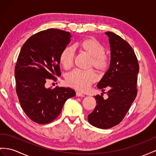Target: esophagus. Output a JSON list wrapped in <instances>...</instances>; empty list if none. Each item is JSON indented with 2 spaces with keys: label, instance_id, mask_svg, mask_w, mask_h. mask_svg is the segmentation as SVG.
Wrapping results in <instances>:
<instances>
[{
  "label": "esophagus",
  "instance_id": "1",
  "mask_svg": "<svg viewBox=\"0 0 156 156\" xmlns=\"http://www.w3.org/2000/svg\"><path fill=\"white\" fill-rule=\"evenodd\" d=\"M76 95L78 97H84L85 96L84 94L81 93V92H79V91H77L76 92Z\"/></svg>",
  "mask_w": 156,
  "mask_h": 156
}]
</instances>
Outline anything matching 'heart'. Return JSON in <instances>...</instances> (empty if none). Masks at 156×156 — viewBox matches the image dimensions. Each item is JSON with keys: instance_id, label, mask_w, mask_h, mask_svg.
Segmentation results:
<instances>
[{"instance_id": "b5f03b06", "label": "heart", "mask_w": 156, "mask_h": 156, "mask_svg": "<svg viewBox=\"0 0 156 156\" xmlns=\"http://www.w3.org/2000/svg\"><path fill=\"white\" fill-rule=\"evenodd\" d=\"M78 47L82 51L91 57L90 66L95 67L99 72L107 70L109 60L105 55V47L97 39L93 37L83 39L79 43ZM74 50L73 47L64 48L59 56V61L65 69H69L73 65ZM97 80V75L93 70H74L66 76L65 81L68 86L73 88L85 91Z\"/></svg>"}]
</instances>
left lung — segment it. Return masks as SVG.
Returning <instances> with one entry per match:
<instances>
[{"label": "left lung", "mask_w": 156, "mask_h": 156, "mask_svg": "<svg viewBox=\"0 0 156 156\" xmlns=\"http://www.w3.org/2000/svg\"><path fill=\"white\" fill-rule=\"evenodd\" d=\"M111 48V62L108 70L98 83V87L108 98L94 96L97 105L87 116L91 125L101 129L116 126L122 121L137 95L138 60L129 43L118 35L107 31Z\"/></svg>", "instance_id": "left-lung-1"}]
</instances>
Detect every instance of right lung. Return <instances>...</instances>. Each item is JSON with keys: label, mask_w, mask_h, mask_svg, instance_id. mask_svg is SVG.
Returning <instances> with one entry per match:
<instances>
[{"label": "right lung", "mask_w": 156, "mask_h": 156, "mask_svg": "<svg viewBox=\"0 0 156 156\" xmlns=\"http://www.w3.org/2000/svg\"><path fill=\"white\" fill-rule=\"evenodd\" d=\"M71 35L58 29L41 31L23 44L15 66L16 93L27 116L39 124L51 122L61 113L68 99L75 96L70 87H45L46 82L61 75L59 56Z\"/></svg>", "instance_id": "1"}]
</instances>
